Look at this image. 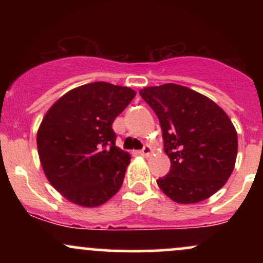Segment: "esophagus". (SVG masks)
Masks as SVG:
<instances>
[{
    "label": "esophagus",
    "instance_id": "1",
    "mask_svg": "<svg viewBox=\"0 0 263 263\" xmlns=\"http://www.w3.org/2000/svg\"><path fill=\"white\" fill-rule=\"evenodd\" d=\"M138 153H140L141 156L148 157V156L151 155V153H152V148H151L149 146H144V147H143V149H141L140 152H138Z\"/></svg>",
    "mask_w": 263,
    "mask_h": 263
}]
</instances>
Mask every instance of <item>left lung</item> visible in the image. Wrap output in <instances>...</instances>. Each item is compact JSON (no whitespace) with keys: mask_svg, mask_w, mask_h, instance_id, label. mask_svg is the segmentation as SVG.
I'll list each match as a JSON object with an SVG mask.
<instances>
[{"mask_svg":"<svg viewBox=\"0 0 263 263\" xmlns=\"http://www.w3.org/2000/svg\"><path fill=\"white\" fill-rule=\"evenodd\" d=\"M162 127L170 173L161 190L179 204H195L215 194L234 171L237 134L231 120L206 96L178 84L140 90Z\"/></svg>","mask_w":263,"mask_h":263,"instance_id":"8db88e82","label":"left lung"}]
</instances>
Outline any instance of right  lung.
Masks as SVG:
<instances>
[{
	"label": "right lung",
	"instance_id": "obj_1",
	"mask_svg": "<svg viewBox=\"0 0 263 263\" xmlns=\"http://www.w3.org/2000/svg\"><path fill=\"white\" fill-rule=\"evenodd\" d=\"M136 91L98 81L75 87L47 111L37 132L42 168L66 200L84 208L119 192L131 157L115 144L112 123Z\"/></svg>",
	"mask_w": 263,
	"mask_h": 263
}]
</instances>
